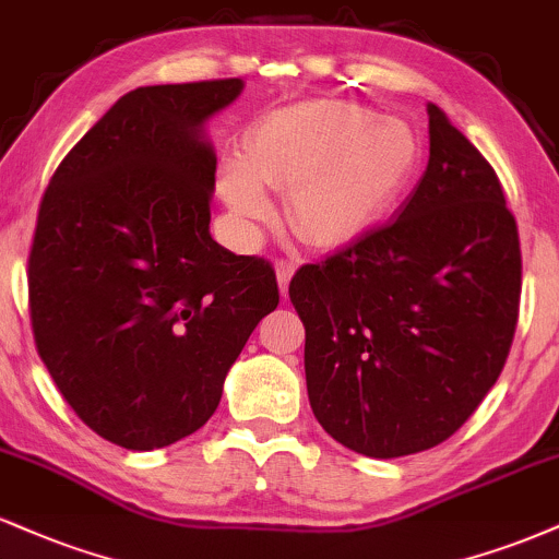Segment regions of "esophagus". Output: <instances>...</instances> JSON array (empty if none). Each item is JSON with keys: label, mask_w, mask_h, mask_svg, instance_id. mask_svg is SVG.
Here are the masks:
<instances>
[{"label": "esophagus", "mask_w": 559, "mask_h": 559, "mask_svg": "<svg viewBox=\"0 0 559 559\" xmlns=\"http://www.w3.org/2000/svg\"><path fill=\"white\" fill-rule=\"evenodd\" d=\"M274 269H277L280 293L287 295V285H290V280H293V274H295V261H277V264H274Z\"/></svg>", "instance_id": "esophagus-1"}]
</instances>
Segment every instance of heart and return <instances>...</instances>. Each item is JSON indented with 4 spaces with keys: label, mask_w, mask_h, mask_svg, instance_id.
Returning <instances> with one entry per match:
<instances>
[{
    "label": "heart",
    "mask_w": 559,
    "mask_h": 559,
    "mask_svg": "<svg viewBox=\"0 0 559 559\" xmlns=\"http://www.w3.org/2000/svg\"><path fill=\"white\" fill-rule=\"evenodd\" d=\"M418 154V138L400 117H373L347 102L295 104L253 124L246 156L219 162L216 188L246 227L272 214L264 186L290 190L295 233L317 246H343L397 201Z\"/></svg>",
    "instance_id": "1"
}]
</instances>
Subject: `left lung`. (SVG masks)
Here are the masks:
<instances>
[{
	"label": "left lung",
	"instance_id": "obj_1",
	"mask_svg": "<svg viewBox=\"0 0 559 559\" xmlns=\"http://www.w3.org/2000/svg\"><path fill=\"white\" fill-rule=\"evenodd\" d=\"M426 111L429 164L395 216L290 282L313 416L382 461L468 421L500 377L521 300V242L495 169L437 104Z\"/></svg>",
	"mask_w": 559,
	"mask_h": 559
}]
</instances>
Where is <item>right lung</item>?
<instances>
[{"instance_id": "add662e5", "label": "right lung", "mask_w": 559, "mask_h": 559, "mask_svg": "<svg viewBox=\"0 0 559 559\" xmlns=\"http://www.w3.org/2000/svg\"><path fill=\"white\" fill-rule=\"evenodd\" d=\"M240 78L143 85L72 146L38 209L28 259L38 356L85 426L159 450L212 418L227 371L280 304L269 261L209 233L206 122Z\"/></svg>"}]
</instances>
